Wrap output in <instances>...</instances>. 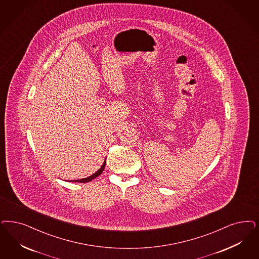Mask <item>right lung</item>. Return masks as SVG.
Wrapping results in <instances>:
<instances>
[{
	"mask_svg": "<svg viewBox=\"0 0 259 259\" xmlns=\"http://www.w3.org/2000/svg\"><path fill=\"white\" fill-rule=\"evenodd\" d=\"M105 164H106V159H105V161L103 162L102 166H101L96 173H94L93 175H91V176L87 177V178L80 179V180H73V181H71V182H78V183H88V182H91L92 180L97 178V177H98V176L103 172V170L105 168Z\"/></svg>",
	"mask_w": 259,
	"mask_h": 259,
	"instance_id": "right-lung-1",
	"label": "right lung"
}]
</instances>
